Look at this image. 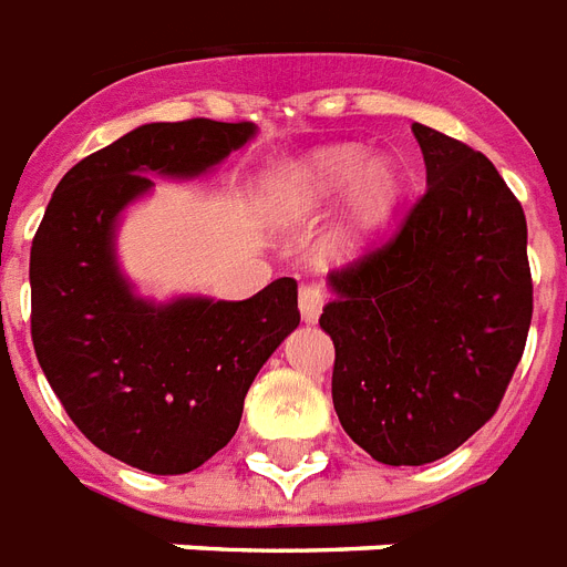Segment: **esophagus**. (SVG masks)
<instances>
[{
  "label": "esophagus",
  "instance_id": "obj_1",
  "mask_svg": "<svg viewBox=\"0 0 567 567\" xmlns=\"http://www.w3.org/2000/svg\"><path fill=\"white\" fill-rule=\"evenodd\" d=\"M323 311V291L317 285H302L299 288V315L306 323H317Z\"/></svg>",
  "mask_w": 567,
  "mask_h": 567
}]
</instances>
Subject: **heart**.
<instances>
[{
    "label": "heart",
    "mask_w": 567,
    "mask_h": 567,
    "mask_svg": "<svg viewBox=\"0 0 567 567\" xmlns=\"http://www.w3.org/2000/svg\"><path fill=\"white\" fill-rule=\"evenodd\" d=\"M261 192L268 209L285 218H306L347 195L323 241V256L352 261L393 215L402 174L390 156L370 159L361 145H329L270 168Z\"/></svg>",
    "instance_id": "obj_1"
}]
</instances>
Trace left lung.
<instances>
[{"instance_id": "8db88e82", "label": "left lung", "mask_w": 567, "mask_h": 567, "mask_svg": "<svg viewBox=\"0 0 567 567\" xmlns=\"http://www.w3.org/2000/svg\"><path fill=\"white\" fill-rule=\"evenodd\" d=\"M427 188L384 247L331 270V402L372 460L425 466L498 411L533 317L527 220L483 154L413 124Z\"/></svg>"}]
</instances>
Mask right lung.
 <instances>
[{
  "label": "right lung",
  "mask_w": 567,
  "mask_h": 567,
  "mask_svg": "<svg viewBox=\"0 0 567 567\" xmlns=\"http://www.w3.org/2000/svg\"><path fill=\"white\" fill-rule=\"evenodd\" d=\"M252 122H151L69 168L31 244V338L78 431L151 475L204 466L238 431L244 395L299 326L282 276L227 302L136 293L122 274V212L156 177L195 179L256 136Z\"/></svg>",
  "instance_id": "right-lung-1"
}]
</instances>
